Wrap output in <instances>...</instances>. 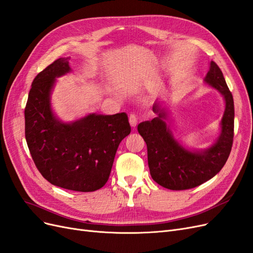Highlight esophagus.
I'll return each mask as SVG.
<instances>
[{"mask_svg":"<svg viewBox=\"0 0 253 253\" xmlns=\"http://www.w3.org/2000/svg\"><path fill=\"white\" fill-rule=\"evenodd\" d=\"M128 121H129V125H131L132 127H136V126H137V117H136V115H134V114L129 115V116H128Z\"/></svg>","mask_w":253,"mask_h":253,"instance_id":"obj_1","label":"esophagus"}]
</instances>
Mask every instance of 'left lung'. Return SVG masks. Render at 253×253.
Segmentation results:
<instances>
[{"label":"left lung","instance_id":"obj_1","mask_svg":"<svg viewBox=\"0 0 253 253\" xmlns=\"http://www.w3.org/2000/svg\"><path fill=\"white\" fill-rule=\"evenodd\" d=\"M205 81L224 96L226 109L221 132L210 148L189 151L176 140L166 124V113L159 102L153 105L158 116L137 126L148 148V164L152 178L170 190H187L202 185L215 176L230 155L234 131V103L224 75L215 62L210 63Z\"/></svg>","mask_w":253,"mask_h":253}]
</instances>
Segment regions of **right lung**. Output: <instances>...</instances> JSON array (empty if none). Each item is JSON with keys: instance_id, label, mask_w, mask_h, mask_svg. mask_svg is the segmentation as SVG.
<instances>
[{"instance_id": "1", "label": "right lung", "mask_w": 253, "mask_h": 253, "mask_svg": "<svg viewBox=\"0 0 253 253\" xmlns=\"http://www.w3.org/2000/svg\"><path fill=\"white\" fill-rule=\"evenodd\" d=\"M70 72L68 58H59L36 76L24 111L25 138L37 169L51 185L93 192L108 181L118 145L131 126L126 113L60 121L51 111L50 94L56 78Z\"/></svg>"}]
</instances>
